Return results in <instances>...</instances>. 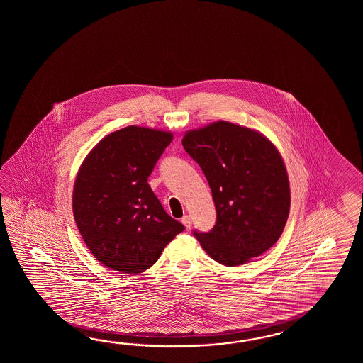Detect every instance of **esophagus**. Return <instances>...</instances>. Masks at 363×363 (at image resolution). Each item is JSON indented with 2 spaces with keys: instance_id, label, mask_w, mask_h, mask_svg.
Segmentation results:
<instances>
[{
  "instance_id": "obj_1",
  "label": "esophagus",
  "mask_w": 363,
  "mask_h": 363,
  "mask_svg": "<svg viewBox=\"0 0 363 363\" xmlns=\"http://www.w3.org/2000/svg\"><path fill=\"white\" fill-rule=\"evenodd\" d=\"M182 223L184 224L186 230L191 228V225H192V218L189 216H183V218H182Z\"/></svg>"
}]
</instances>
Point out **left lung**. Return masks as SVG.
<instances>
[{"instance_id": "left-lung-1", "label": "left lung", "mask_w": 363, "mask_h": 363, "mask_svg": "<svg viewBox=\"0 0 363 363\" xmlns=\"http://www.w3.org/2000/svg\"><path fill=\"white\" fill-rule=\"evenodd\" d=\"M182 143L199 163L216 205L214 227L193 231L201 247L224 266L247 263L270 249L291 205L278 149L261 133L223 121L188 132Z\"/></svg>"}]
</instances>
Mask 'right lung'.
Wrapping results in <instances>:
<instances>
[{
  "instance_id": "add662e5",
  "label": "right lung",
  "mask_w": 363,
  "mask_h": 363,
  "mask_svg": "<svg viewBox=\"0 0 363 363\" xmlns=\"http://www.w3.org/2000/svg\"><path fill=\"white\" fill-rule=\"evenodd\" d=\"M171 141L170 132L130 125L101 140L79 170L74 218L91 253L111 270H147L185 230L147 184Z\"/></svg>"
}]
</instances>
